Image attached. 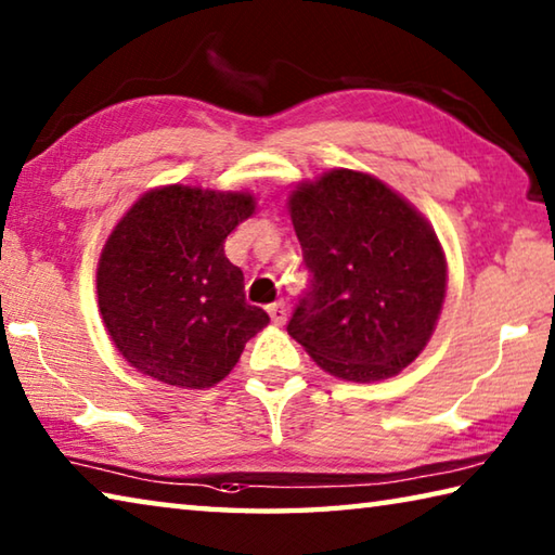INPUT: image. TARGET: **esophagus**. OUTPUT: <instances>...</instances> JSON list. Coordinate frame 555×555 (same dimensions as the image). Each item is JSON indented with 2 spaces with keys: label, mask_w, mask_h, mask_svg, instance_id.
Wrapping results in <instances>:
<instances>
[{
  "label": "esophagus",
  "mask_w": 555,
  "mask_h": 555,
  "mask_svg": "<svg viewBox=\"0 0 555 555\" xmlns=\"http://www.w3.org/2000/svg\"><path fill=\"white\" fill-rule=\"evenodd\" d=\"M267 311H269L271 321H274V325H284L286 323V306L281 304V300H279V304H271Z\"/></svg>",
  "instance_id": "esophagus-1"
}]
</instances>
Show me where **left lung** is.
<instances>
[{"label": "left lung", "mask_w": 555, "mask_h": 555, "mask_svg": "<svg viewBox=\"0 0 555 555\" xmlns=\"http://www.w3.org/2000/svg\"><path fill=\"white\" fill-rule=\"evenodd\" d=\"M288 215L313 274L288 335L337 379L397 377L443 311L448 261L434 224L377 176L352 168L300 181Z\"/></svg>", "instance_id": "8db88e82"}]
</instances>
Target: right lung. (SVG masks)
I'll return each mask as SVG.
<instances>
[{"label":"right lung","instance_id":"obj_1","mask_svg":"<svg viewBox=\"0 0 555 555\" xmlns=\"http://www.w3.org/2000/svg\"><path fill=\"white\" fill-rule=\"evenodd\" d=\"M247 191L158 185L121 215L102 247L98 306L129 367L176 389H210L269 315L244 300L224 240L251 218Z\"/></svg>","mask_w":555,"mask_h":555}]
</instances>
